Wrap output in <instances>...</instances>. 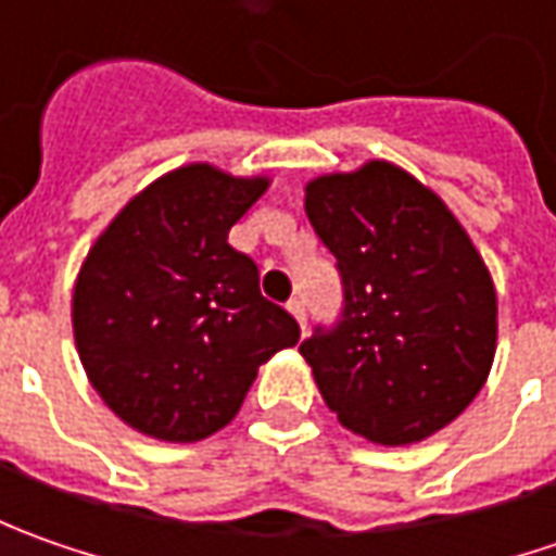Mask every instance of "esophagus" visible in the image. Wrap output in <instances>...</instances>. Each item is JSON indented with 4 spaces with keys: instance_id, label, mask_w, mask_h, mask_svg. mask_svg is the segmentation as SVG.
I'll use <instances>...</instances> for the list:
<instances>
[{
    "instance_id": "1",
    "label": "esophagus",
    "mask_w": 556,
    "mask_h": 556,
    "mask_svg": "<svg viewBox=\"0 0 556 556\" xmlns=\"http://www.w3.org/2000/svg\"><path fill=\"white\" fill-rule=\"evenodd\" d=\"M288 312L293 315V318H296V321H300V328H306V306H303L296 296H293V300L288 303Z\"/></svg>"
}]
</instances>
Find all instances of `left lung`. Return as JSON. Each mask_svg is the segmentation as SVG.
I'll return each instance as SVG.
<instances>
[{
    "label": "left lung",
    "mask_w": 556,
    "mask_h": 556,
    "mask_svg": "<svg viewBox=\"0 0 556 556\" xmlns=\"http://www.w3.org/2000/svg\"><path fill=\"white\" fill-rule=\"evenodd\" d=\"M306 213L343 275V318L300 343L337 420L412 445L477 399L498 343V296L464 225L390 161L306 185Z\"/></svg>",
    "instance_id": "8db88e82"
}]
</instances>
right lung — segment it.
<instances>
[{
  "instance_id": "right-lung-1",
  "label": "right lung",
  "mask_w": 556,
  "mask_h": 556,
  "mask_svg": "<svg viewBox=\"0 0 556 556\" xmlns=\"http://www.w3.org/2000/svg\"><path fill=\"white\" fill-rule=\"evenodd\" d=\"M266 188L268 176L179 166L126 203L83 260L76 353L104 405L144 437H213L260 365L300 340V325L260 293L256 263L228 244Z\"/></svg>"
}]
</instances>
